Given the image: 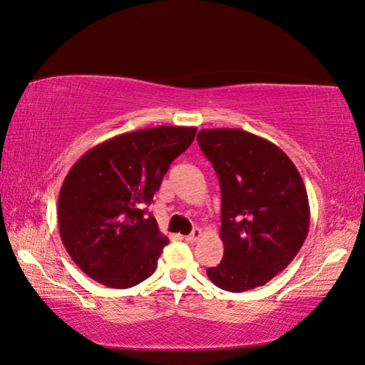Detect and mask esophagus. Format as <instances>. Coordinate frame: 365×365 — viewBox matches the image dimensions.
Here are the masks:
<instances>
[{"instance_id":"34e87169","label":"esophagus","mask_w":365,"mask_h":365,"mask_svg":"<svg viewBox=\"0 0 365 365\" xmlns=\"http://www.w3.org/2000/svg\"><path fill=\"white\" fill-rule=\"evenodd\" d=\"M202 236V230H199V228H194L192 230V232H190V235H187L186 236V241L187 242H195L197 239H199Z\"/></svg>"}]
</instances>
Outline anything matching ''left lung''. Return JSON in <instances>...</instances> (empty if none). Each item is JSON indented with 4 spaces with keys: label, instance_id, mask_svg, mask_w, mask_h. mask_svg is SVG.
<instances>
[{
    "label": "left lung",
    "instance_id": "left-lung-1",
    "mask_svg": "<svg viewBox=\"0 0 365 365\" xmlns=\"http://www.w3.org/2000/svg\"><path fill=\"white\" fill-rule=\"evenodd\" d=\"M197 142L222 189L225 252L207 268L208 278L231 292L264 286L307 237L310 208L299 171L282 148L242 129H202Z\"/></svg>",
    "mask_w": 365,
    "mask_h": 365
}]
</instances>
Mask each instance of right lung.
<instances>
[{"instance_id": "obj_1", "label": "right lung", "mask_w": 365, "mask_h": 365, "mask_svg": "<svg viewBox=\"0 0 365 365\" xmlns=\"http://www.w3.org/2000/svg\"><path fill=\"white\" fill-rule=\"evenodd\" d=\"M195 133L158 126L116 135L69 170L58 199L59 235L74 264L95 282L126 289L155 272L168 237L143 207Z\"/></svg>"}]
</instances>
